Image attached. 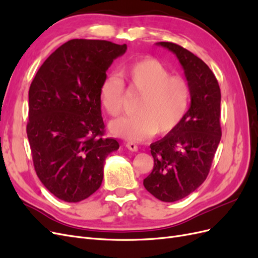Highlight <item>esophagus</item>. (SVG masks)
<instances>
[{
  "label": "esophagus",
  "mask_w": 258,
  "mask_h": 258,
  "mask_svg": "<svg viewBox=\"0 0 258 258\" xmlns=\"http://www.w3.org/2000/svg\"><path fill=\"white\" fill-rule=\"evenodd\" d=\"M126 147L128 148V150H130V151H132V152H138V145L136 144V143H134V142H127L126 143Z\"/></svg>",
  "instance_id": "1"
}]
</instances>
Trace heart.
Instances as JSON below:
<instances>
[{
	"mask_svg": "<svg viewBox=\"0 0 258 258\" xmlns=\"http://www.w3.org/2000/svg\"><path fill=\"white\" fill-rule=\"evenodd\" d=\"M120 76L129 90L141 97L136 115L111 123L114 135L142 141L154 134H169L181 122L190 100V87L183 77L171 75L170 70L155 58L132 62L122 69ZM99 98L108 115L119 116L126 102L123 83L114 75L106 76L100 85Z\"/></svg>",
	"mask_w": 258,
	"mask_h": 258,
	"instance_id": "b5f03b06",
	"label": "heart"
}]
</instances>
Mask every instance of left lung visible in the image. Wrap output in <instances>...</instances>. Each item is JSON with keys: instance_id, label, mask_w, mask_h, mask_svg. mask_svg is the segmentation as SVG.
Returning a JSON list of instances; mask_svg holds the SVG:
<instances>
[{"instance_id": "obj_1", "label": "left lung", "mask_w": 258, "mask_h": 258, "mask_svg": "<svg viewBox=\"0 0 258 258\" xmlns=\"http://www.w3.org/2000/svg\"><path fill=\"white\" fill-rule=\"evenodd\" d=\"M176 54L190 87L191 103L177 126L151 144L154 168L143 185L154 197L174 202L206 181L222 137L221 89L211 69L192 52L159 42Z\"/></svg>"}]
</instances>
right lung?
I'll list each match as a JSON object with an SVG mask.
<instances>
[{
  "instance_id": "add662e5",
  "label": "right lung",
  "mask_w": 258,
  "mask_h": 258,
  "mask_svg": "<svg viewBox=\"0 0 258 258\" xmlns=\"http://www.w3.org/2000/svg\"><path fill=\"white\" fill-rule=\"evenodd\" d=\"M127 45L71 40L54 50L31 83L27 135L35 172L52 195L79 202L99 189L106 156L118 150L105 137L99 88Z\"/></svg>"
}]
</instances>
